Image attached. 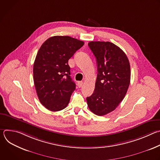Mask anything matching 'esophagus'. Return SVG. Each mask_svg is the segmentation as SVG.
<instances>
[{
    "instance_id": "obj_1",
    "label": "esophagus",
    "mask_w": 160,
    "mask_h": 160,
    "mask_svg": "<svg viewBox=\"0 0 160 160\" xmlns=\"http://www.w3.org/2000/svg\"><path fill=\"white\" fill-rule=\"evenodd\" d=\"M82 85H83V82L80 81V82H77V85H78V87L79 88H80V87L82 86Z\"/></svg>"
}]
</instances>
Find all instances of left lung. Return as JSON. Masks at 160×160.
Masks as SVG:
<instances>
[{
  "label": "left lung",
  "mask_w": 160,
  "mask_h": 160,
  "mask_svg": "<svg viewBox=\"0 0 160 160\" xmlns=\"http://www.w3.org/2000/svg\"><path fill=\"white\" fill-rule=\"evenodd\" d=\"M88 45L96 58L98 77L94 92L87 102L91 111L103 116L115 110L127 94L130 62L125 53L111 42L92 41Z\"/></svg>",
  "instance_id": "obj_1"
}]
</instances>
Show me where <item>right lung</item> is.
<instances>
[{"mask_svg":"<svg viewBox=\"0 0 160 160\" xmlns=\"http://www.w3.org/2000/svg\"><path fill=\"white\" fill-rule=\"evenodd\" d=\"M84 42L69 36H54L39 49L33 64V81L41 104L51 111L64 109L75 90L69 60Z\"/></svg>","mask_w":160,"mask_h":160,"instance_id":"right-lung-1","label":"right lung"}]
</instances>
